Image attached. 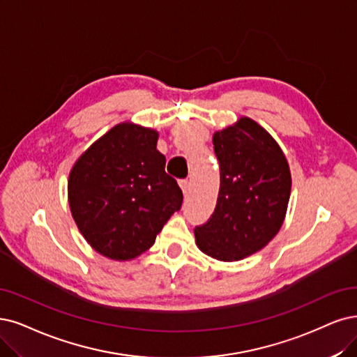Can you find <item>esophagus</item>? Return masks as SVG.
Returning a JSON list of instances; mask_svg holds the SVG:
<instances>
[{
	"instance_id": "1",
	"label": "esophagus",
	"mask_w": 357,
	"mask_h": 357,
	"mask_svg": "<svg viewBox=\"0 0 357 357\" xmlns=\"http://www.w3.org/2000/svg\"><path fill=\"white\" fill-rule=\"evenodd\" d=\"M179 187H181V190H182L183 195H188V194H190L191 185H190V182H188L187 179H182V181H179Z\"/></svg>"
}]
</instances>
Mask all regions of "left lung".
Segmentation results:
<instances>
[{
    "label": "left lung",
    "instance_id": "8db88e82",
    "mask_svg": "<svg viewBox=\"0 0 357 357\" xmlns=\"http://www.w3.org/2000/svg\"><path fill=\"white\" fill-rule=\"evenodd\" d=\"M220 187L213 215L195 227L207 256L235 261L253 255L278 234L291 192L287 158L266 129L248 117L213 135Z\"/></svg>",
    "mask_w": 357,
    "mask_h": 357
}]
</instances>
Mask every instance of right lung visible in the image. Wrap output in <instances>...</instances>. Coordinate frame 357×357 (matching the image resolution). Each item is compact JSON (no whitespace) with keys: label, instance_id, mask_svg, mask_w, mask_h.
Wrapping results in <instances>:
<instances>
[{"label":"right lung","instance_id":"add662e5","mask_svg":"<svg viewBox=\"0 0 357 357\" xmlns=\"http://www.w3.org/2000/svg\"><path fill=\"white\" fill-rule=\"evenodd\" d=\"M157 130L119 123L73 165L68 192L88 244L112 260H130L154 244L182 206L178 182L165 172Z\"/></svg>","mask_w":357,"mask_h":357}]
</instances>
